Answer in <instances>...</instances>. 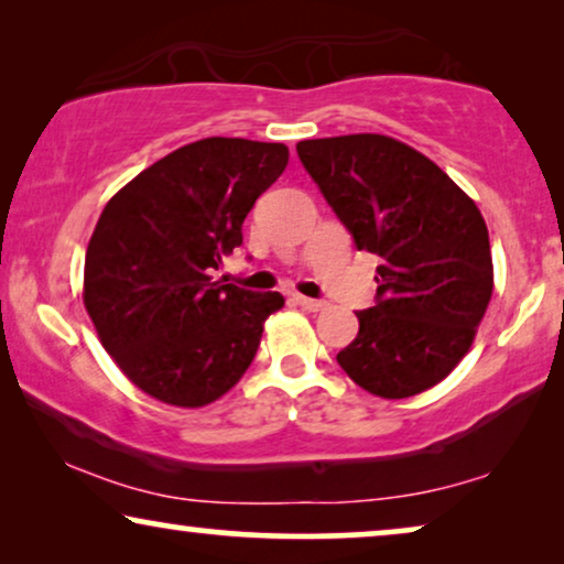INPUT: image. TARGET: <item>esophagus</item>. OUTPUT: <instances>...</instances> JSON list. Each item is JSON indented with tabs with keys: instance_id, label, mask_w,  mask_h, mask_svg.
I'll return each instance as SVG.
<instances>
[{
	"instance_id": "obj_1",
	"label": "esophagus",
	"mask_w": 564,
	"mask_h": 564,
	"mask_svg": "<svg viewBox=\"0 0 564 564\" xmlns=\"http://www.w3.org/2000/svg\"><path fill=\"white\" fill-rule=\"evenodd\" d=\"M297 305L303 307V311H307V313L326 311V303H323V300H313V297H303V295H297Z\"/></svg>"
}]
</instances>
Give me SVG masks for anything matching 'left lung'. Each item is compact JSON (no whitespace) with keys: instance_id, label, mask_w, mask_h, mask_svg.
<instances>
[{"instance_id":"left-lung-1","label":"left lung","mask_w":564,"mask_h":564,"mask_svg":"<svg viewBox=\"0 0 564 564\" xmlns=\"http://www.w3.org/2000/svg\"><path fill=\"white\" fill-rule=\"evenodd\" d=\"M297 156L359 251L382 259L375 305L336 361L359 388L411 398L473 346L492 295L480 210L411 145L377 133L300 141Z\"/></svg>"}]
</instances>
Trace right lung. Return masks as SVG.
Returning a JSON list of instances; mask_svg holds the SVG:
<instances>
[{
    "mask_svg": "<svg viewBox=\"0 0 564 564\" xmlns=\"http://www.w3.org/2000/svg\"><path fill=\"white\" fill-rule=\"evenodd\" d=\"M284 143L203 138L128 182L99 215L84 305L99 341L161 403L199 408L241 380L280 292L213 282L243 243L259 195L288 166Z\"/></svg>",
    "mask_w": 564,
    "mask_h": 564,
    "instance_id": "add662e5",
    "label": "right lung"
}]
</instances>
